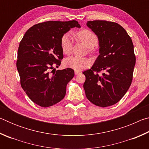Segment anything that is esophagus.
I'll list each match as a JSON object with an SVG mask.
<instances>
[{
  "label": "esophagus",
  "instance_id": "1",
  "mask_svg": "<svg viewBox=\"0 0 149 149\" xmlns=\"http://www.w3.org/2000/svg\"><path fill=\"white\" fill-rule=\"evenodd\" d=\"M81 73V72L80 71H76V70H75V75H78V74H79Z\"/></svg>",
  "mask_w": 149,
  "mask_h": 149
}]
</instances>
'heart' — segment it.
Returning <instances> with one entry per match:
<instances>
[{
  "label": "heart",
  "mask_w": 149,
  "mask_h": 149,
  "mask_svg": "<svg viewBox=\"0 0 149 149\" xmlns=\"http://www.w3.org/2000/svg\"><path fill=\"white\" fill-rule=\"evenodd\" d=\"M77 36L81 41L88 48H92L98 43V37L89 30L84 29L77 33ZM60 46L62 52L65 54H69L72 50V38L71 35L66 33L63 35L60 40ZM67 68L81 71L87 68L91 64L90 60L86 58L72 56L66 58L64 62Z\"/></svg>",
  "instance_id": "b5f03b06"
}]
</instances>
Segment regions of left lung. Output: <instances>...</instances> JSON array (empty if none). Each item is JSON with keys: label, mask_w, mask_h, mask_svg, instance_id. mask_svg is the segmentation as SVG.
Here are the masks:
<instances>
[{"label": "left lung", "mask_w": 149, "mask_h": 149, "mask_svg": "<svg viewBox=\"0 0 149 149\" xmlns=\"http://www.w3.org/2000/svg\"><path fill=\"white\" fill-rule=\"evenodd\" d=\"M99 39V55L91 68L83 72L85 95L93 104L107 107L117 103L132 84L135 65L132 40L123 27L104 20L88 21ZM104 71L102 75L98 72Z\"/></svg>", "instance_id": "left-lung-1"}]
</instances>
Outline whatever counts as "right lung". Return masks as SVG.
I'll use <instances>...</instances> for the list:
<instances>
[{
    "instance_id": "obj_1",
    "label": "right lung",
    "mask_w": 149,
    "mask_h": 149,
    "mask_svg": "<svg viewBox=\"0 0 149 149\" xmlns=\"http://www.w3.org/2000/svg\"><path fill=\"white\" fill-rule=\"evenodd\" d=\"M75 27H81L75 20L39 23L27 30L20 42L16 62L20 84L40 107H49L64 99L68 83L74 76V70L69 68L54 72L53 64L60 66L64 57L62 37Z\"/></svg>"
}]
</instances>
